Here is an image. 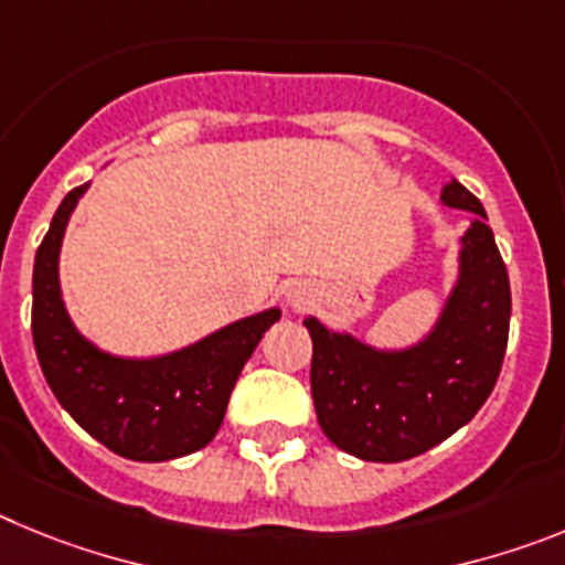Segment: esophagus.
<instances>
[{"instance_id":"1","label":"esophagus","mask_w":565,"mask_h":565,"mask_svg":"<svg viewBox=\"0 0 565 565\" xmlns=\"http://www.w3.org/2000/svg\"><path fill=\"white\" fill-rule=\"evenodd\" d=\"M288 302H291L294 308H302L308 302V297H306V288H299V286H294V288H288Z\"/></svg>"}]
</instances>
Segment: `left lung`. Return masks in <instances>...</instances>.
Here are the masks:
<instances>
[{
	"instance_id": "1",
	"label": "left lung",
	"mask_w": 565,
	"mask_h": 565,
	"mask_svg": "<svg viewBox=\"0 0 565 565\" xmlns=\"http://www.w3.org/2000/svg\"><path fill=\"white\" fill-rule=\"evenodd\" d=\"M441 201L476 214L461 237L458 282L438 326L407 351H376L308 317L311 396L319 427L362 461L396 463L461 430L489 398L509 339V274L487 212L458 181Z\"/></svg>"
}]
</instances>
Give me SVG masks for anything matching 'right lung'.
Returning a JSON list of instances; mask_svg holds the SVG:
<instances>
[{
    "mask_svg": "<svg viewBox=\"0 0 565 565\" xmlns=\"http://www.w3.org/2000/svg\"><path fill=\"white\" fill-rule=\"evenodd\" d=\"M67 192L33 263V344L50 391L89 436L129 461H169L221 430L228 396L277 308L239 319L183 351L121 359L98 351L70 322L58 288V248L78 198Z\"/></svg>",
    "mask_w": 565,
    "mask_h": 565,
    "instance_id": "obj_1",
    "label": "right lung"
}]
</instances>
